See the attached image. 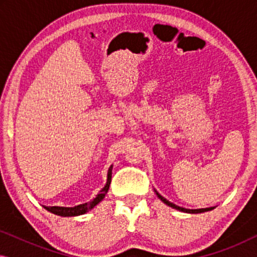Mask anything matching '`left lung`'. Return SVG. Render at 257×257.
<instances>
[{"label":"left lung","mask_w":257,"mask_h":257,"mask_svg":"<svg viewBox=\"0 0 257 257\" xmlns=\"http://www.w3.org/2000/svg\"><path fill=\"white\" fill-rule=\"evenodd\" d=\"M157 195L159 196V199L161 200V201L166 203L167 206H170V207H172V208H174V209L181 210V212H185V213H193V214H196V213H203V212H208V210L213 209V207H209V208H201V209H186V208H182V207H179V206H177V205H174V203L170 202V201H168V200L165 199L164 196H161V195L159 194V193H157Z\"/></svg>","instance_id":"left-lung-1"}]
</instances>
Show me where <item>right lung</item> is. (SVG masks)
<instances>
[{
    "label": "right lung",
    "mask_w": 257,
    "mask_h": 257,
    "mask_svg": "<svg viewBox=\"0 0 257 257\" xmlns=\"http://www.w3.org/2000/svg\"><path fill=\"white\" fill-rule=\"evenodd\" d=\"M111 177H112V166L108 168L106 185H105V187L99 192V194H98L96 198L93 199V201L83 203V205H78L75 207H57V206L45 207V209L49 210L50 213L56 214V215H61V216H76V215H82V214H85L86 212H89L90 209H92L94 206L98 205V203H99L101 200L104 199L105 194H106L108 191V187H110Z\"/></svg>",
    "instance_id": "obj_1"
}]
</instances>
